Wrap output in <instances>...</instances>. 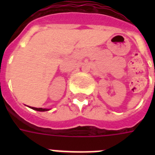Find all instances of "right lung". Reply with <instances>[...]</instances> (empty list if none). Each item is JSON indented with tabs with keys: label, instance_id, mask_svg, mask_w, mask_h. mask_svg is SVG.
<instances>
[{
	"label": "right lung",
	"instance_id": "1",
	"mask_svg": "<svg viewBox=\"0 0 155 155\" xmlns=\"http://www.w3.org/2000/svg\"><path fill=\"white\" fill-rule=\"evenodd\" d=\"M30 108H32L34 110H36V111H39V112H45V111H48L50 109L48 108H35V107H30Z\"/></svg>",
	"mask_w": 155,
	"mask_h": 155
}]
</instances>
